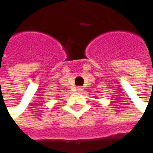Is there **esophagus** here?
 <instances>
[{
	"instance_id": "obj_1",
	"label": "esophagus",
	"mask_w": 153,
	"mask_h": 153,
	"mask_svg": "<svg viewBox=\"0 0 153 153\" xmlns=\"http://www.w3.org/2000/svg\"><path fill=\"white\" fill-rule=\"evenodd\" d=\"M76 91L77 92H79V93H80V92H82V91H83V88H82L81 87H77Z\"/></svg>"
}]
</instances>
